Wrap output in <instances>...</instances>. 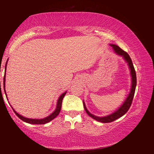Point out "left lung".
Returning <instances> with one entry per match:
<instances>
[{"mask_svg": "<svg viewBox=\"0 0 154 154\" xmlns=\"http://www.w3.org/2000/svg\"><path fill=\"white\" fill-rule=\"evenodd\" d=\"M112 48L115 53L117 54L118 55L122 57L126 63H127V65L128 66L129 70H130V76H131V87H130V90L129 94L127 96V97L126 98L125 101L123 103V104L120 106V107L114 111V112L111 113L110 114H109L105 116H102V117H99V116H95L94 114H91L89 111H88L85 106V103L84 101H83V106L86 111L87 114L91 117L92 119H94L97 122H101V123H110L118 119V118L122 117L123 115H125L127 112L130 109V106H131L132 102L134 98L135 91H136V87L137 85V80H136V71H135V69L134 67L133 63L132 62V60L130 58V56L127 53H126L125 51L121 49L118 45H116L115 44H109Z\"/></svg>", "mask_w": 154, "mask_h": 154, "instance_id": "8db88e82", "label": "left lung"}]
</instances>
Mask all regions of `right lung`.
<instances>
[{
  "instance_id": "add662e5",
  "label": "right lung",
  "mask_w": 154,
  "mask_h": 154,
  "mask_svg": "<svg viewBox=\"0 0 154 154\" xmlns=\"http://www.w3.org/2000/svg\"><path fill=\"white\" fill-rule=\"evenodd\" d=\"M8 60L7 62L6 63V66H5V74H4V82H3V83H4V92H5V94H6V98L7 100H8V97H7V94H6V89H5V85H6V67H7V63H8ZM67 93V91H66L65 92H63V94H62L60 96V97H58V101H57V106H56V109L55 110H54V112L53 113H51L49 116H48V117H45L44 118H42V119H32V118H26V117H24V116L20 115L18 114V112H17L15 110V109H14L12 106L10 105V106H11L12 109L13 110L14 112L15 113V114L18 116V118H19L21 120H22L23 122H24L26 123H29V124H33V125H42V124H45V123H48L49 122H50L51 120L54 119L59 114L60 112V110H61V108H62V100H63V97L65 96V95Z\"/></svg>"
}]
</instances>
